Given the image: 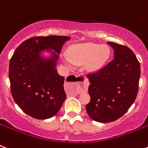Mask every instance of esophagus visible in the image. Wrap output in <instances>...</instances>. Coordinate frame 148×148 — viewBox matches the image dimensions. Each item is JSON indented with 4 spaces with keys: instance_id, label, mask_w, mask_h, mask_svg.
Here are the masks:
<instances>
[{
    "instance_id": "esophagus-1",
    "label": "esophagus",
    "mask_w": 148,
    "mask_h": 148,
    "mask_svg": "<svg viewBox=\"0 0 148 148\" xmlns=\"http://www.w3.org/2000/svg\"><path fill=\"white\" fill-rule=\"evenodd\" d=\"M76 78L78 82L76 84V87L71 91V93L77 95L82 92H86L90 84L88 79L84 75H78Z\"/></svg>"
}]
</instances>
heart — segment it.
<instances>
[{
	"label": "heart",
	"mask_w": 148,
	"mask_h": 148,
	"mask_svg": "<svg viewBox=\"0 0 148 148\" xmlns=\"http://www.w3.org/2000/svg\"><path fill=\"white\" fill-rule=\"evenodd\" d=\"M110 50L106 45H100L94 43H84L74 45L69 49V58H66L68 64L82 65L87 64L90 71H95L100 69L108 61Z\"/></svg>",
	"instance_id": "heart-1"
}]
</instances>
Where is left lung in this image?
I'll use <instances>...</instances> for the list:
<instances>
[{"label": "left lung", "mask_w": 148, "mask_h": 148, "mask_svg": "<svg viewBox=\"0 0 148 148\" xmlns=\"http://www.w3.org/2000/svg\"><path fill=\"white\" fill-rule=\"evenodd\" d=\"M114 49V58L100 70L87 74L90 102L86 110L99 122L116 121L126 113L137 96L140 63L127 46L108 42Z\"/></svg>", "instance_id": "obj_1"}]
</instances>
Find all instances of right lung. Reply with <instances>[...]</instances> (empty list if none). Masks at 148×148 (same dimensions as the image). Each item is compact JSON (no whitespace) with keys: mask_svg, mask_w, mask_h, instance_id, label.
<instances>
[{"mask_svg":"<svg viewBox=\"0 0 148 148\" xmlns=\"http://www.w3.org/2000/svg\"><path fill=\"white\" fill-rule=\"evenodd\" d=\"M67 36H35L21 43L10 61L9 78L13 99L25 113L37 119L53 117L66 99L64 77L56 69L58 55L42 60L46 49L60 53Z\"/></svg>","mask_w":148,"mask_h":148,"instance_id":"1","label":"right lung"}]
</instances>
